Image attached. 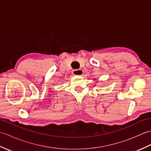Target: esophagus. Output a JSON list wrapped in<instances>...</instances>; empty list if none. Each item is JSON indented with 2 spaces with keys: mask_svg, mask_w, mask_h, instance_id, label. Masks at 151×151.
Here are the masks:
<instances>
[{
  "mask_svg": "<svg viewBox=\"0 0 151 151\" xmlns=\"http://www.w3.org/2000/svg\"><path fill=\"white\" fill-rule=\"evenodd\" d=\"M83 70L82 69H75L73 70V75H78V76H82L83 75Z\"/></svg>",
  "mask_w": 151,
  "mask_h": 151,
  "instance_id": "1",
  "label": "esophagus"
}]
</instances>
